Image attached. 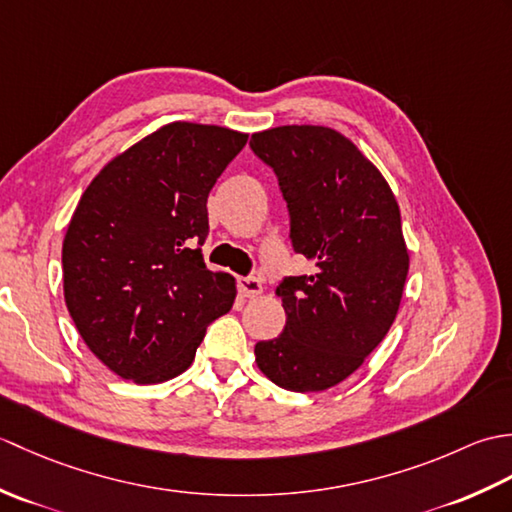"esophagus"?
<instances>
[{"mask_svg":"<svg viewBox=\"0 0 512 512\" xmlns=\"http://www.w3.org/2000/svg\"><path fill=\"white\" fill-rule=\"evenodd\" d=\"M237 288H239V292H242L244 297H248V299H253V297H257V295H262V281H259L257 277H239L237 279Z\"/></svg>","mask_w":512,"mask_h":512,"instance_id":"esophagus-1","label":"esophagus"}]
</instances>
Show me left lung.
<instances>
[{
  "mask_svg": "<svg viewBox=\"0 0 512 512\" xmlns=\"http://www.w3.org/2000/svg\"><path fill=\"white\" fill-rule=\"evenodd\" d=\"M250 149L275 171L292 248L317 266L277 286L286 328L255 345V361L284 389H330L363 365L396 319L409 270L398 202L372 162L330 127L266 129Z\"/></svg>",
  "mask_w": 512,
  "mask_h": 512,
  "instance_id": "left-lung-1",
  "label": "left lung"
}]
</instances>
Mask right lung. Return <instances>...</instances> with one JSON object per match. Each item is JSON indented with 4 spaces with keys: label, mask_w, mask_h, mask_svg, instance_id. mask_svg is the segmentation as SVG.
I'll return each mask as SVG.
<instances>
[{
    "label": "right lung",
    "mask_w": 512,
    "mask_h": 512,
    "mask_svg": "<svg viewBox=\"0 0 512 512\" xmlns=\"http://www.w3.org/2000/svg\"><path fill=\"white\" fill-rule=\"evenodd\" d=\"M248 136L171 123L101 169L63 239V295L81 339L138 385L193 363L206 328L231 310L235 279L211 273L206 198Z\"/></svg>",
    "instance_id": "obj_1"
}]
</instances>
